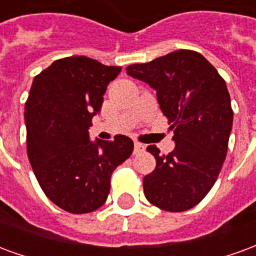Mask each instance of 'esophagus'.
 I'll return each mask as SVG.
<instances>
[{
	"label": "esophagus",
	"instance_id": "esophagus-1",
	"mask_svg": "<svg viewBox=\"0 0 256 256\" xmlns=\"http://www.w3.org/2000/svg\"><path fill=\"white\" fill-rule=\"evenodd\" d=\"M143 150H144V144H142V143L139 142L134 143V152H135V154L142 153Z\"/></svg>",
	"mask_w": 256,
	"mask_h": 256
}]
</instances>
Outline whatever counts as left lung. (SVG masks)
<instances>
[{
    "label": "left lung",
    "mask_w": 256,
    "mask_h": 256,
    "mask_svg": "<svg viewBox=\"0 0 256 256\" xmlns=\"http://www.w3.org/2000/svg\"><path fill=\"white\" fill-rule=\"evenodd\" d=\"M126 74L156 90L174 131L171 153L148 148L157 166L143 178L144 196L164 211L190 210L211 190L226 158L233 125L226 82L204 56L188 50L131 64Z\"/></svg>",
    "instance_id": "1"
}]
</instances>
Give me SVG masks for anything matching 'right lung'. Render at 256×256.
I'll return each instance as SVG.
<instances>
[{
    "label": "right lung",
    "instance_id": "1",
    "mask_svg": "<svg viewBox=\"0 0 256 256\" xmlns=\"http://www.w3.org/2000/svg\"><path fill=\"white\" fill-rule=\"evenodd\" d=\"M121 67L86 56L55 60L34 78L24 106L27 156L41 189L72 214L100 208L110 178L134 152L128 136L90 140L92 118Z\"/></svg>",
    "mask_w": 256,
    "mask_h": 256
}]
</instances>
